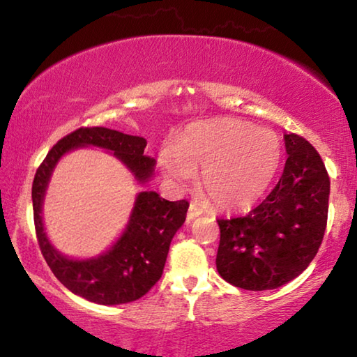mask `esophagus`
Returning a JSON list of instances; mask_svg holds the SVG:
<instances>
[{"mask_svg": "<svg viewBox=\"0 0 357 357\" xmlns=\"http://www.w3.org/2000/svg\"><path fill=\"white\" fill-rule=\"evenodd\" d=\"M202 213H203V211H202L200 208L195 206V204H190V208H189V213H187V219H189V220L197 219L198 215H202Z\"/></svg>", "mask_w": 357, "mask_h": 357, "instance_id": "34e87169", "label": "esophagus"}]
</instances>
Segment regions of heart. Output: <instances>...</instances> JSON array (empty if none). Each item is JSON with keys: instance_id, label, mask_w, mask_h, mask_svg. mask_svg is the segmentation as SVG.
I'll return each mask as SVG.
<instances>
[{"instance_id": "b5f03b06", "label": "heart", "mask_w": 357, "mask_h": 357, "mask_svg": "<svg viewBox=\"0 0 357 357\" xmlns=\"http://www.w3.org/2000/svg\"><path fill=\"white\" fill-rule=\"evenodd\" d=\"M282 159L274 132L239 119L193 124L174 146L160 151L167 178L184 185L202 168V187L215 206L244 211L259 202L273 183Z\"/></svg>"}]
</instances>
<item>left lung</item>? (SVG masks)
I'll use <instances>...</instances> for the list:
<instances>
[{
    "label": "left lung",
    "instance_id": "1",
    "mask_svg": "<svg viewBox=\"0 0 357 357\" xmlns=\"http://www.w3.org/2000/svg\"><path fill=\"white\" fill-rule=\"evenodd\" d=\"M288 159L266 200L244 217L219 219L217 271L231 285L263 291L298 277L318 253L328 225L329 174L298 134L285 135Z\"/></svg>",
    "mask_w": 357,
    "mask_h": 357
}]
</instances>
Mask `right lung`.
Segmentation results:
<instances>
[{
    "instance_id": "add662e5",
    "label": "right lung",
    "mask_w": 357,
    "mask_h": 357,
    "mask_svg": "<svg viewBox=\"0 0 357 357\" xmlns=\"http://www.w3.org/2000/svg\"><path fill=\"white\" fill-rule=\"evenodd\" d=\"M99 146L113 151L144 183L154 170V159L144 155L146 140L107 128H80L48 151L33 181L34 228L48 268L74 294L102 305L128 304L143 298L164 273L170 243L185 220L189 203L168 202L155 192H140L129 225L110 250L91 259H69L53 249L42 225V202L56 162L68 151Z\"/></svg>"
}]
</instances>
